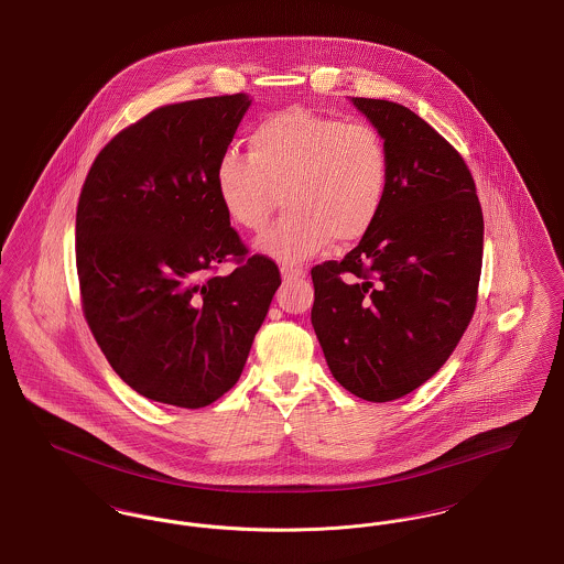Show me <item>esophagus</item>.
Wrapping results in <instances>:
<instances>
[{
	"mask_svg": "<svg viewBox=\"0 0 564 564\" xmlns=\"http://www.w3.org/2000/svg\"><path fill=\"white\" fill-rule=\"evenodd\" d=\"M306 274V270L300 269V267H283L281 269V276L285 281H295V279H302Z\"/></svg>",
	"mask_w": 564,
	"mask_h": 564,
	"instance_id": "esophagus-1",
	"label": "esophagus"
}]
</instances>
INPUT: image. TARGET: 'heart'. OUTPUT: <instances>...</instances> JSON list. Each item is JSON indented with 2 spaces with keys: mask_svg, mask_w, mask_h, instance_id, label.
Returning a JSON list of instances; mask_svg holds the SVG:
<instances>
[{
  "mask_svg": "<svg viewBox=\"0 0 564 564\" xmlns=\"http://www.w3.org/2000/svg\"><path fill=\"white\" fill-rule=\"evenodd\" d=\"M249 154L226 152L215 188L228 217L260 232L285 203L288 214L258 241L279 262H302L327 242L361 241L382 212L389 150L368 122H345L306 108L264 116L247 134Z\"/></svg>",
  "mask_w": 564,
  "mask_h": 564,
  "instance_id": "heart-1",
  "label": "heart"
}]
</instances>
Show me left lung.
<instances>
[{"mask_svg": "<svg viewBox=\"0 0 564 564\" xmlns=\"http://www.w3.org/2000/svg\"><path fill=\"white\" fill-rule=\"evenodd\" d=\"M389 150L372 230L311 270V322L334 378L366 402L412 393L453 355L474 317L484 217L469 166L412 109L352 99Z\"/></svg>", "mask_w": 564, "mask_h": 564, "instance_id": "left-lung-1", "label": "left lung"}]
</instances>
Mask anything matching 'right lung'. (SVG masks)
Here are the masks:
<instances>
[{
    "label": "right lung",
    "instance_id": "1",
    "mask_svg": "<svg viewBox=\"0 0 564 564\" xmlns=\"http://www.w3.org/2000/svg\"><path fill=\"white\" fill-rule=\"evenodd\" d=\"M249 97L152 109L97 154L76 214L84 319L139 395L205 408L235 387L281 285L230 226L215 166ZM236 270L215 275L219 263Z\"/></svg>",
    "mask_w": 564,
    "mask_h": 564
}]
</instances>
